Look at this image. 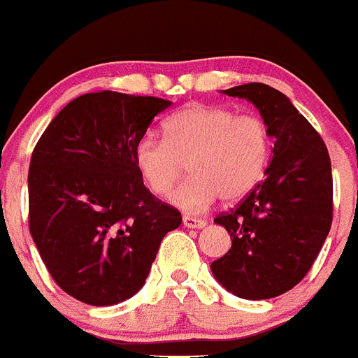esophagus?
I'll return each mask as SVG.
<instances>
[{
    "mask_svg": "<svg viewBox=\"0 0 358 358\" xmlns=\"http://www.w3.org/2000/svg\"><path fill=\"white\" fill-rule=\"evenodd\" d=\"M182 224H185L186 227H189V229H201V227H204L208 224V220H204V218H195V217H182Z\"/></svg>",
    "mask_w": 358,
    "mask_h": 358,
    "instance_id": "obj_1",
    "label": "esophagus"
}]
</instances>
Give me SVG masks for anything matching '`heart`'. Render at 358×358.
<instances>
[{
	"label": "heart",
	"instance_id": "1",
	"mask_svg": "<svg viewBox=\"0 0 358 358\" xmlns=\"http://www.w3.org/2000/svg\"><path fill=\"white\" fill-rule=\"evenodd\" d=\"M164 140L141 138L134 163L152 194L166 195L188 164L189 177L170 195L188 213H202L222 197L236 201L260 181L271 156V136L260 118L194 103L163 123Z\"/></svg>",
	"mask_w": 358,
	"mask_h": 358
}]
</instances>
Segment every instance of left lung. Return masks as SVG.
Wrapping results in <instances>:
<instances>
[{
    "label": "left lung",
    "instance_id": "obj_1",
    "mask_svg": "<svg viewBox=\"0 0 358 358\" xmlns=\"http://www.w3.org/2000/svg\"><path fill=\"white\" fill-rule=\"evenodd\" d=\"M220 93L260 110L274 140L265 181L215 222L233 245L211 264L215 280L242 299H271L296 287L331 226V163L324 141L281 91L262 82Z\"/></svg>",
    "mask_w": 358,
    "mask_h": 358
}]
</instances>
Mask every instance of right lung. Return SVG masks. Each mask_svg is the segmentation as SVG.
Listing matches in <instances>:
<instances>
[{
  "mask_svg": "<svg viewBox=\"0 0 358 358\" xmlns=\"http://www.w3.org/2000/svg\"><path fill=\"white\" fill-rule=\"evenodd\" d=\"M172 106L98 91L75 98L37 141L28 170L30 233L55 283L93 306L125 301L181 213L145 188L134 148Z\"/></svg>",
  "mask_w": 358,
  "mask_h": 358,
  "instance_id": "right-lung-1",
  "label": "right lung"
}]
</instances>
